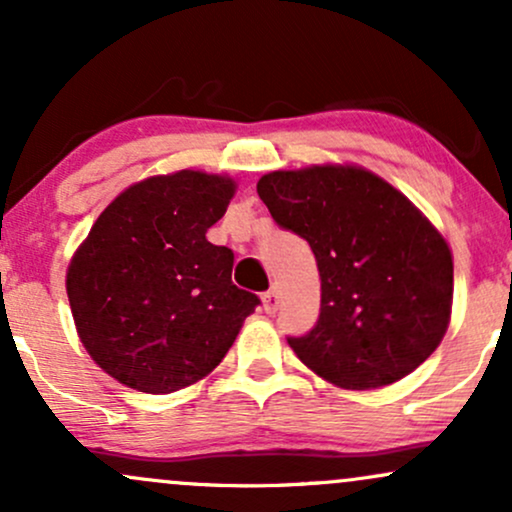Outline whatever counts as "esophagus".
<instances>
[{"mask_svg": "<svg viewBox=\"0 0 512 512\" xmlns=\"http://www.w3.org/2000/svg\"><path fill=\"white\" fill-rule=\"evenodd\" d=\"M262 303H264V313L274 315L276 310H279V291L269 289V291L262 296Z\"/></svg>", "mask_w": 512, "mask_h": 512, "instance_id": "obj_1", "label": "esophagus"}]
</instances>
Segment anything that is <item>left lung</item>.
<instances>
[{"instance_id":"1","label":"left lung","mask_w":512,"mask_h":512,"mask_svg":"<svg viewBox=\"0 0 512 512\" xmlns=\"http://www.w3.org/2000/svg\"><path fill=\"white\" fill-rule=\"evenodd\" d=\"M276 226L308 240L320 317L296 356L346 390H373L419 368L450 322L452 255L402 192L363 168L274 170L257 182Z\"/></svg>"}]
</instances>
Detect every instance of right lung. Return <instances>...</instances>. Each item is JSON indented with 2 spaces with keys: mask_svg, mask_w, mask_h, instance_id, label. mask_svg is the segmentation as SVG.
I'll list each match as a JSON object with an SVG mask.
<instances>
[{
  "mask_svg": "<svg viewBox=\"0 0 512 512\" xmlns=\"http://www.w3.org/2000/svg\"><path fill=\"white\" fill-rule=\"evenodd\" d=\"M236 185L180 170L127 187L93 223L67 269L81 344L105 373L168 395L211 373L260 305L231 281L233 250L207 231Z\"/></svg>",
  "mask_w": 512,
  "mask_h": 512,
  "instance_id": "right-lung-1",
  "label": "right lung"
}]
</instances>
